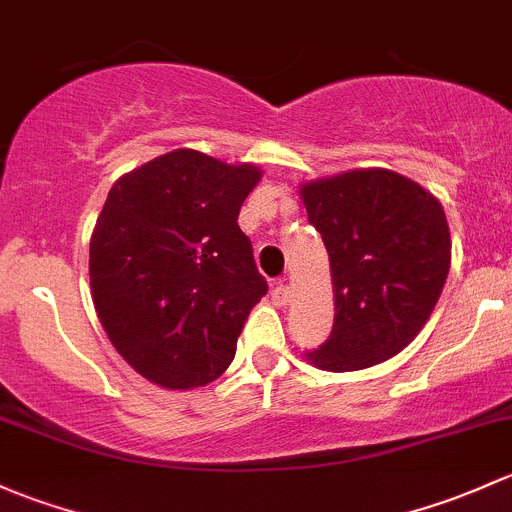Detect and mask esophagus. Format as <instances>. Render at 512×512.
<instances>
[{"mask_svg":"<svg viewBox=\"0 0 512 512\" xmlns=\"http://www.w3.org/2000/svg\"><path fill=\"white\" fill-rule=\"evenodd\" d=\"M272 299L277 306H287L289 301H292V292H289L287 279H279L277 287H274V292H272Z\"/></svg>","mask_w":512,"mask_h":512,"instance_id":"1","label":"esophagus"}]
</instances>
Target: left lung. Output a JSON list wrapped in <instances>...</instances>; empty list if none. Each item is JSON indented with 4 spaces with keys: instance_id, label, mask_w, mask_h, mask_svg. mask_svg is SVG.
<instances>
[{
    "instance_id": "8db88e82",
    "label": "left lung",
    "mask_w": 512,
    "mask_h": 512,
    "mask_svg": "<svg viewBox=\"0 0 512 512\" xmlns=\"http://www.w3.org/2000/svg\"><path fill=\"white\" fill-rule=\"evenodd\" d=\"M324 238L333 282L331 336L306 360L348 373L414 341L444 289L451 238L439 198L390 169H353L299 186Z\"/></svg>"
}]
</instances>
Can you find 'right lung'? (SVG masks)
Instances as JSON below:
<instances>
[{"label": "right lung", "instance_id": "obj_1", "mask_svg": "<svg viewBox=\"0 0 512 512\" xmlns=\"http://www.w3.org/2000/svg\"><path fill=\"white\" fill-rule=\"evenodd\" d=\"M260 166L174 149L120 176L90 238V292L117 353L169 390L213 383L267 294L238 215Z\"/></svg>", "mask_w": 512, "mask_h": 512}]
</instances>
